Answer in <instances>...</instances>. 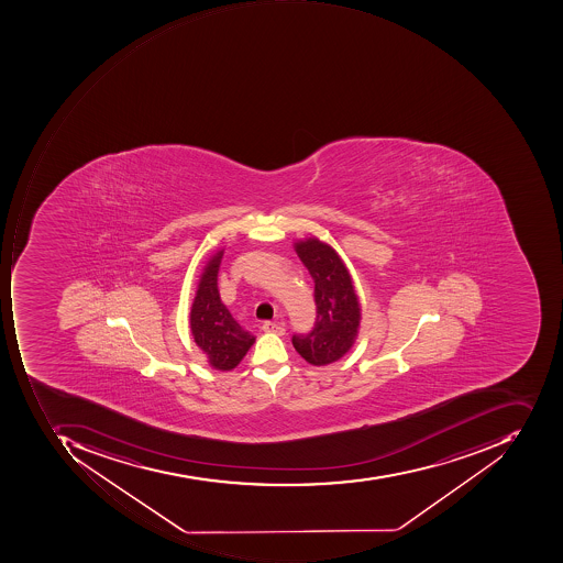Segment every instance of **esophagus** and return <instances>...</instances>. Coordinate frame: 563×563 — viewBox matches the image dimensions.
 I'll return each mask as SVG.
<instances>
[{
	"mask_svg": "<svg viewBox=\"0 0 563 563\" xmlns=\"http://www.w3.org/2000/svg\"><path fill=\"white\" fill-rule=\"evenodd\" d=\"M262 330L265 331V333H276V334H284V327L280 323H276V321H265L264 324H262Z\"/></svg>",
	"mask_w": 563,
	"mask_h": 563,
	"instance_id": "1",
	"label": "esophagus"
}]
</instances>
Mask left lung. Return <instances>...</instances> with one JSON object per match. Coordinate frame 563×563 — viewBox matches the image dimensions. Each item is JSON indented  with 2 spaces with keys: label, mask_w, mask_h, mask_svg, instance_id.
I'll return each instance as SVG.
<instances>
[{
  "label": "left lung",
  "mask_w": 563,
  "mask_h": 563,
  "mask_svg": "<svg viewBox=\"0 0 563 563\" xmlns=\"http://www.w3.org/2000/svg\"><path fill=\"white\" fill-rule=\"evenodd\" d=\"M295 249L314 280L317 321L309 333L295 334L292 345L311 365L333 364L355 342L361 324V302L349 268L328 243L306 239L295 243Z\"/></svg>",
  "instance_id": "1"
}]
</instances>
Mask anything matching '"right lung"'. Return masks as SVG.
I'll use <instances>...</instances> for the list:
<instances>
[{"mask_svg": "<svg viewBox=\"0 0 563 563\" xmlns=\"http://www.w3.org/2000/svg\"><path fill=\"white\" fill-rule=\"evenodd\" d=\"M223 251L211 257L199 279L191 308V331L196 345L217 371H232L254 345L255 336L243 330L218 292V267Z\"/></svg>", "mask_w": 563, "mask_h": 563, "instance_id": "add662e5", "label": "right lung"}]
</instances>
